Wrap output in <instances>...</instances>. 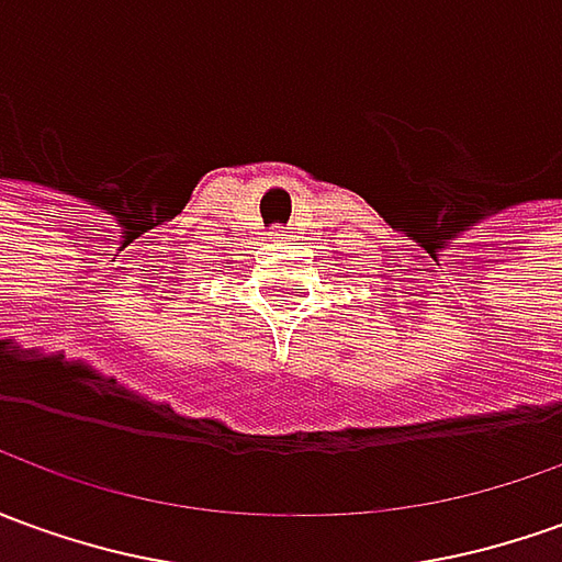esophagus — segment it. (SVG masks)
<instances>
[{"label": "esophagus", "mask_w": 562, "mask_h": 562, "mask_svg": "<svg viewBox=\"0 0 562 562\" xmlns=\"http://www.w3.org/2000/svg\"><path fill=\"white\" fill-rule=\"evenodd\" d=\"M274 235H278V232H274Z\"/></svg>", "instance_id": "1"}]
</instances>
